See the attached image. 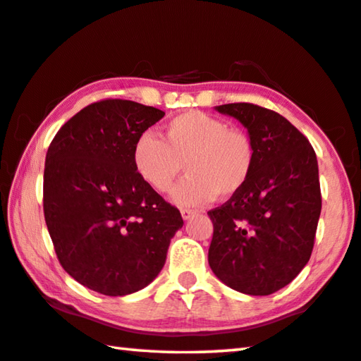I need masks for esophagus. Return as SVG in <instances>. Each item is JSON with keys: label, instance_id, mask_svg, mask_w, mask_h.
<instances>
[{"label": "esophagus", "instance_id": "esophagus-1", "mask_svg": "<svg viewBox=\"0 0 361 361\" xmlns=\"http://www.w3.org/2000/svg\"><path fill=\"white\" fill-rule=\"evenodd\" d=\"M196 214H197V212L192 210V209H181L183 220H190V219H192V216L196 215Z\"/></svg>", "mask_w": 361, "mask_h": 361}]
</instances>
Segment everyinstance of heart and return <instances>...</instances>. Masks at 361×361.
<instances>
[{
	"instance_id": "obj_1",
	"label": "heart",
	"mask_w": 361,
	"mask_h": 361,
	"mask_svg": "<svg viewBox=\"0 0 361 361\" xmlns=\"http://www.w3.org/2000/svg\"><path fill=\"white\" fill-rule=\"evenodd\" d=\"M183 164L190 175L176 186L173 201L196 207L216 194L228 199L244 190L255 167V147L244 131L199 111L169 120L162 140L145 131L133 146L136 173L157 192L170 191Z\"/></svg>"
}]
</instances>
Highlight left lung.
I'll return each mask as SVG.
<instances>
[{
  "instance_id": "left-lung-1",
  "label": "left lung",
  "mask_w": 361,
  "mask_h": 361,
  "mask_svg": "<svg viewBox=\"0 0 361 361\" xmlns=\"http://www.w3.org/2000/svg\"><path fill=\"white\" fill-rule=\"evenodd\" d=\"M216 111L247 128L255 167L241 192L209 210V265L234 290L270 295L310 260L322 214L317 154L288 118L270 109L233 102Z\"/></svg>"
}]
</instances>
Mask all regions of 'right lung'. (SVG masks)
Listing matches in <instances>:
<instances>
[{
	"mask_svg": "<svg viewBox=\"0 0 361 361\" xmlns=\"http://www.w3.org/2000/svg\"><path fill=\"white\" fill-rule=\"evenodd\" d=\"M165 116L127 99H102L62 125L47 152L43 210L62 268L104 295H127L154 281L180 210L136 173L138 136Z\"/></svg>",
	"mask_w": 361,
	"mask_h": 361,
	"instance_id": "right-lung-1",
	"label": "right lung"
}]
</instances>
